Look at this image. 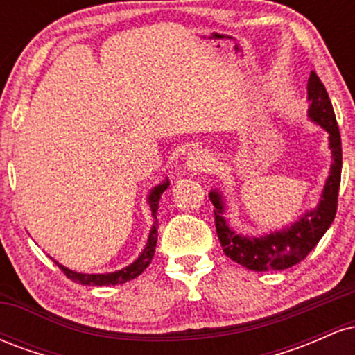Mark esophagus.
<instances>
[{
	"label": "esophagus",
	"mask_w": 355,
	"mask_h": 355,
	"mask_svg": "<svg viewBox=\"0 0 355 355\" xmlns=\"http://www.w3.org/2000/svg\"><path fill=\"white\" fill-rule=\"evenodd\" d=\"M187 168L193 173H202V172H209L214 165V158L210 157V153L207 150H193V152L189 153L185 162Z\"/></svg>",
	"instance_id": "34e87169"
}]
</instances>
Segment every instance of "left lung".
<instances>
[{"label":"left lung","instance_id":"left-lung-1","mask_svg":"<svg viewBox=\"0 0 355 355\" xmlns=\"http://www.w3.org/2000/svg\"><path fill=\"white\" fill-rule=\"evenodd\" d=\"M307 100L309 118L329 133V148L332 152L331 173H329L319 205L315 209L305 211L291 227L260 235V237H247L229 227V222L223 217L225 203H223L222 193L218 190H211L209 193L210 202L215 207V229H217L223 252L234 262L247 267L248 270H285L302 262L309 252L324 237L336 218L342 172L340 132L327 89L315 71L311 73V78L307 81Z\"/></svg>","mask_w":355,"mask_h":355}]
</instances>
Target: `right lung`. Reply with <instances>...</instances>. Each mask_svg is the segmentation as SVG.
<instances>
[{"instance_id":"obj_1","label":"right lung","mask_w":355,"mask_h":355,"mask_svg":"<svg viewBox=\"0 0 355 355\" xmlns=\"http://www.w3.org/2000/svg\"><path fill=\"white\" fill-rule=\"evenodd\" d=\"M168 185H170L168 178H165V182H162L160 185L153 187L152 191H150L148 205H150V209H152V215H153L155 222L152 225V230H150L148 240H146V245L144 248V252L138 255V259L135 260V262L130 263L128 267H123L121 270L110 272V274H80V272H73V270H70V268L63 267L61 263H58L55 260L56 266H58L61 268V272H63L68 279L73 280V282L81 284V285H93V287H101V285H118V284H125V282H128V280L137 279V277L150 266V262H152V259H153L155 247H157V234H158V220H157L158 202H160L162 193L168 189Z\"/></svg>"}]
</instances>
